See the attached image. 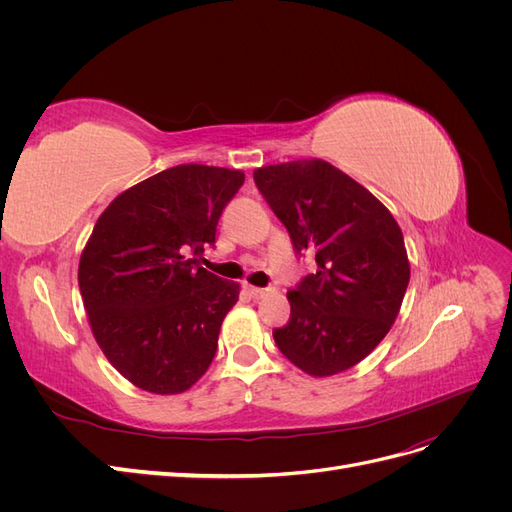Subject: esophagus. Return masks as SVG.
<instances>
[{
	"mask_svg": "<svg viewBox=\"0 0 512 512\" xmlns=\"http://www.w3.org/2000/svg\"><path fill=\"white\" fill-rule=\"evenodd\" d=\"M245 290H247V294H250L252 299H262L269 292L267 288H258V286H250V284H245Z\"/></svg>",
	"mask_w": 512,
	"mask_h": 512,
	"instance_id": "esophagus-1",
	"label": "esophagus"
}]
</instances>
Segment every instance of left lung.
Instances as JSON below:
<instances>
[{
    "label": "left lung",
    "mask_w": 512,
    "mask_h": 512,
    "mask_svg": "<svg viewBox=\"0 0 512 512\" xmlns=\"http://www.w3.org/2000/svg\"><path fill=\"white\" fill-rule=\"evenodd\" d=\"M294 250L316 271L288 290L290 320L273 337L290 363L314 378L361 363L391 331L410 282L404 235L391 211L324 160L254 170Z\"/></svg>",
    "instance_id": "8db88e82"
}]
</instances>
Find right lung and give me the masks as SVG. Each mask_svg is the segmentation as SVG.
<instances>
[{"label":"right lung","instance_id":"right-lung-1","mask_svg":"<svg viewBox=\"0 0 512 512\" xmlns=\"http://www.w3.org/2000/svg\"><path fill=\"white\" fill-rule=\"evenodd\" d=\"M245 181L205 164L166 168L121 192L98 218L79 262V288L104 356L134 386L188 391L209 369L239 284L198 267Z\"/></svg>","mask_w":512,"mask_h":512}]
</instances>
